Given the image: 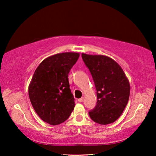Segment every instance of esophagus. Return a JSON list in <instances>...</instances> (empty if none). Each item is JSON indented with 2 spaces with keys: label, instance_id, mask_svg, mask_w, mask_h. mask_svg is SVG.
<instances>
[{
  "label": "esophagus",
  "instance_id": "obj_1",
  "mask_svg": "<svg viewBox=\"0 0 156 156\" xmlns=\"http://www.w3.org/2000/svg\"><path fill=\"white\" fill-rule=\"evenodd\" d=\"M78 101L79 102H82L83 101V98H78Z\"/></svg>",
  "mask_w": 156,
  "mask_h": 156
}]
</instances>
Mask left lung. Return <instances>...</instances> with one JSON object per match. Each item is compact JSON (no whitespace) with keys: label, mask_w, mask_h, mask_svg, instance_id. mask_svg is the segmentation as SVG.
<instances>
[{"label":"left lung","mask_w":156,"mask_h":156,"mask_svg":"<svg viewBox=\"0 0 156 156\" xmlns=\"http://www.w3.org/2000/svg\"><path fill=\"white\" fill-rule=\"evenodd\" d=\"M96 89L97 102L89 114L100 125L112 123L122 114L127 105L130 84L122 69L113 59L102 55L82 54Z\"/></svg>","instance_id":"8db88e82"}]
</instances>
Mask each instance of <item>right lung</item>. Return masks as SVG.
Listing matches in <instances>:
<instances>
[{"instance_id": "right-lung-1", "label": "right lung", "mask_w": 156, "mask_h": 156, "mask_svg": "<svg viewBox=\"0 0 156 156\" xmlns=\"http://www.w3.org/2000/svg\"><path fill=\"white\" fill-rule=\"evenodd\" d=\"M80 54L67 52L44 59L34 72L29 96L42 120L51 125L67 120L75 107L68 74Z\"/></svg>"}]
</instances>
